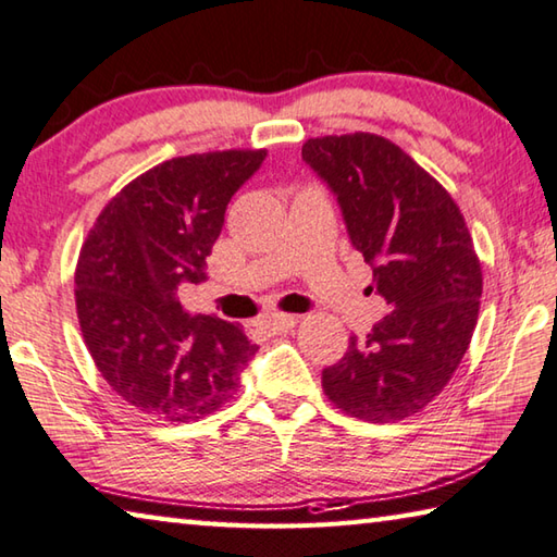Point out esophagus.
Segmentation results:
<instances>
[{
	"mask_svg": "<svg viewBox=\"0 0 557 557\" xmlns=\"http://www.w3.org/2000/svg\"><path fill=\"white\" fill-rule=\"evenodd\" d=\"M298 323V315H271V318H263L259 320V330L269 335H278V333H286Z\"/></svg>",
	"mask_w": 557,
	"mask_h": 557,
	"instance_id": "obj_1",
	"label": "esophagus"
}]
</instances>
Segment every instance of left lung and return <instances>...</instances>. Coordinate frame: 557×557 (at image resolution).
<instances>
[{
  "instance_id": "8db88e82",
  "label": "left lung",
  "mask_w": 557,
  "mask_h": 557,
  "mask_svg": "<svg viewBox=\"0 0 557 557\" xmlns=\"http://www.w3.org/2000/svg\"><path fill=\"white\" fill-rule=\"evenodd\" d=\"M304 161L337 195L352 247L374 271L367 294L388 306L323 369V392L347 416L404 421L443 392L470 347L482 298L470 230L450 193L384 136H318Z\"/></svg>"
}]
</instances>
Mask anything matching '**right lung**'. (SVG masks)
Returning a JSON list of instances; mask_svg holds the SVG:
<instances>
[{
    "mask_svg": "<svg viewBox=\"0 0 557 557\" xmlns=\"http://www.w3.org/2000/svg\"><path fill=\"white\" fill-rule=\"evenodd\" d=\"M267 149L178 156L104 205L75 269V308L95 367L136 411L190 423L218 411L257 352L239 325L188 315L181 284L208 278L232 195Z\"/></svg>",
    "mask_w": 557,
    "mask_h": 557,
    "instance_id": "right-lung-1",
    "label": "right lung"
}]
</instances>
